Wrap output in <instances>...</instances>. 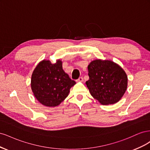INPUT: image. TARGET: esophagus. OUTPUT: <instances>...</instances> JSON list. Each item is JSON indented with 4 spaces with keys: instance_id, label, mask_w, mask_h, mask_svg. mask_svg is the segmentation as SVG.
Returning a JSON list of instances; mask_svg holds the SVG:
<instances>
[{
    "instance_id": "obj_1",
    "label": "esophagus",
    "mask_w": 150,
    "mask_h": 150,
    "mask_svg": "<svg viewBox=\"0 0 150 150\" xmlns=\"http://www.w3.org/2000/svg\"><path fill=\"white\" fill-rule=\"evenodd\" d=\"M78 82H83V81H84L83 78H82V77H80V78L78 79Z\"/></svg>"
}]
</instances>
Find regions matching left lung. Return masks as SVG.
Wrapping results in <instances>:
<instances>
[{"instance_id":"left-lung-1","label":"left lung","mask_w":150,"mask_h":150,"mask_svg":"<svg viewBox=\"0 0 150 150\" xmlns=\"http://www.w3.org/2000/svg\"><path fill=\"white\" fill-rule=\"evenodd\" d=\"M89 79L86 82L91 96L103 105L115 104L128 86L124 69L111 60L95 59L88 66Z\"/></svg>"}]
</instances>
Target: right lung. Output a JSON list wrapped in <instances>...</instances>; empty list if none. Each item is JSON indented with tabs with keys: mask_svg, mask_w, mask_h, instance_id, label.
<instances>
[{
	"mask_svg": "<svg viewBox=\"0 0 150 150\" xmlns=\"http://www.w3.org/2000/svg\"><path fill=\"white\" fill-rule=\"evenodd\" d=\"M76 84L62 69V62L57 59L39 62L31 77V89L35 98L42 105L56 107L64 100L70 89Z\"/></svg>",
	"mask_w": 150,
	"mask_h": 150,
	"instance_id": "obj_1",
	"label": "right lung"
}]
</instances>
